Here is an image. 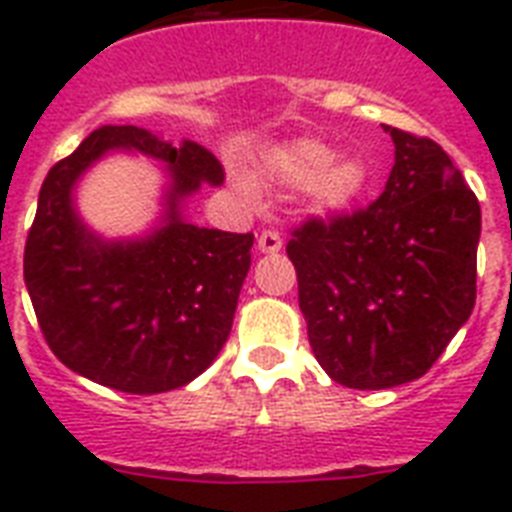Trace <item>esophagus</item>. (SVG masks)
<instances>
[{
	"label": "esophagus",
	"instance_id": "esophagus-1",
	"mask_svg": "<svg viewBox=\"0 0 512 512\" xmlns=\"http://www.w3.org/2000/svg\"><path fill=\"white\" fill-rule=\"evenodd\" d=\"M257 247H260V252H265V255H273V252H279L281 249V236L276 231H263L257 236Z\"/></svg>",
	"mask_w": 512,
	"mask_h": 512
}]
</instances>
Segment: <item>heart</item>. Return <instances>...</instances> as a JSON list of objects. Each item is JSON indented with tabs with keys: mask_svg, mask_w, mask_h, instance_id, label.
<instances>
[{
	"mask_svg": "<svg viewBox=\"0 0 512 512\" xmlns=\"http://www.w3.org/2000/svg\"><path fill=\"white\" fill-rule=\"evenodd\" d=\"M268 175L289 188H308L321 209H345L358 199L366 172L358 159H335V151L319 140H297L268 159Z\"/></svg>",
	"mask_w": 512,
	"mask_h": 512,
	"instance_id": "obj_1",
	"label": "heart"
}]
</instances>
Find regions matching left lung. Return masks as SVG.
<instances>
[{
    "mask_svg": "<svg viewBox=\"0 0 512 512\" xmlns=\"http://www.w3.org/2000/svg\"><path fill=\"white\" fill-rule=\"evenodd\" d=\"M385 132L396 146L385 191L308 217L287 244L313 356L356 390L422 377L476 305V193L436 140Z\"/></svg>",
    "mask_w": 512,
    "mask_h": 512,
    "instance_id": "8db88e82",
    "label": "left lung"
}]
</instances>
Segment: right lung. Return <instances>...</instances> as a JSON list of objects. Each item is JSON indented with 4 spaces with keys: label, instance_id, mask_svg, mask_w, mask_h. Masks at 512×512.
I'll list each match as a JSON object with an SVG mask.
<instances>
[{
    "label": "right lung",
    "instance_id": "obj_1",
    "mask_svg": "<svg viewBox=\"0 0 512 512\" xmlns=\"http://www.w3.org/2000/svg\"><path fill=\"white\" fill-rule=\"evenodd\" d=\"M111 147H135L171 167L162 229L138 242H100L73 212L75 177ZM223 167L201 146H172L146 127H100L44 177L23 252L36 321L55 356L122 393H164L199 377L231 335L252 233L185 223L180 201Z\"/></svg>",
    "mask_w": 512,
    "mask_h": 512
}]
</instances>
